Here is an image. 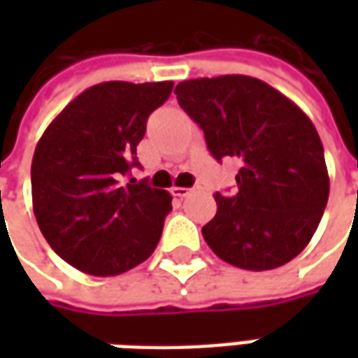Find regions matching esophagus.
<instances>
[{
  "instance_id": "obj_1",
  "label": "esophagus",
  "mask_w": 358,
  "mask_h": 358,
  "mask_svg": "<svg viewBox=\"0 0 358 358\" xmlns=\"http://www.w3.org/2000/svg\"><path fill=\"white\" fill-rule=\"evenodd\" d=\"M172 192V195H174V197H180V199H184V197H187V195L192 194V192H194V189H192V187H172L171 189Z\"/></svg>"
}]
</instances>
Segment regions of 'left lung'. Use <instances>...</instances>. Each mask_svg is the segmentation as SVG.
Instances as JSON below:
<instances>
[{
  "mask_svg": "<svg viewBox=\"0 0 358 358\" xmlns=\"http://www.w3.org/2000/svg\"><path fill=\"white\" fill-rule=\"evenodd\" d=\"M180 107L201 126L210 155L238 157V192L215 194L203 238L228 264L272 270L307 248L328 203L330 178L315 124L284 94L243 74L180 82Z\"/></svg>",
  "mask_w": 358,
  "mask_h": 358,
  "instance_id": "1",
  "label": "left lung"
}]
</instances>
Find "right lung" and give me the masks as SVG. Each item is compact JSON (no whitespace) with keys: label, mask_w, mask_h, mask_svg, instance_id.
<instances>
[{"label":"right lung","mask_w":358,"mask_h":358,"mask_svg":"<svg viewBox=\"0 0 358 358\" xmlns=\"http://www.w3.org/2000/svg\"><path fill=\"white\" fill-rule=\"evenodd\" d=\"M172 82H103L53 118L32 159L36 222L63 261L92 276L143 263L163 234L172 197L148 182H124L140 166L136 148Z\"/></svg>","instance_id":"obj_1"}]
</instances>
